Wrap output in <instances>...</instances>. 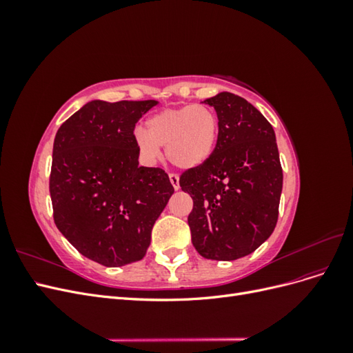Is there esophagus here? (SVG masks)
I'll use <instances>...</instances> for the list:
<instances>
[{
	"mask_svg": "<svg viewBox=\"0 0 353 353\" xmlns=\"http://www.w3.org/2000/svg\"><path fill=\"white\" fill-rule=\"evenodd\" d=\"M169 179H170V184L174 185V188L179 190V176L176 174H169Z\"/></svg>",
	"mask_w": 353,
	"mask_h": 353,
	"instance_id": "obj_1",
	"label": "esophagus"
}]
</instances>
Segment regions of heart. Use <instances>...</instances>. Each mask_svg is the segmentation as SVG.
Segmentation results:
<instances>
[{"label":"heart","instance_id":"heart-1","mask_svg":"<svg viewBox=\"0 0 353 353\" xmlns=\"http://www.w3.org/2000/svg\"><path fill=\"white\" fill-rule=\"evenodd\" d=\"M219 137V119L205 104H187L163 109L145 121V132L135 134V144L147 162L159 159V147L179 169L205 165L215 152Z\"/></svg>","mask_w":353,"mask_h":353}]
</instances>
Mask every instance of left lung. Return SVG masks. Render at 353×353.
I'll use <instances>...</instances> for the list:
<instances>
[{"instance_id": "8db88e82", "label": "left lung", "mask_w": 353, "mask_h": 353, "mask_svg": "<svg viewBox=\"0 0 353 353\" xmlns=\"http://www.w3.org/2000/svg\"><path fill=\"white\" fill-rule=\"evenodd\" d=\"M203 103L216 110L219 137L205 165L179 176L193 199L191 241L206 259L234 261L254 252L279 219L283 190L275 132L265 116L231 92Z\"/></svg>"}]
</instances>
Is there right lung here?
<instances>
[{
	"label": "right lung",
	"instance_id": "right-lung-1",
	"mask_svg": "<svg viewBox=\"0 0 353 353\" xmlns=\"http://www.w3.org/2000/svg\"><path fill=\"white\" fill-rule=\"evenodd\" d=\"M156 100H94L63 123L52 145L50 196L59 231L104 266L141 261L174 194L160 168L138 165L135 123Z\"/></svg>",
	"mask_w": 353,
	"mask_h": 353
}]
</instances>
